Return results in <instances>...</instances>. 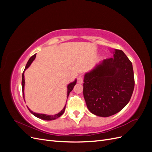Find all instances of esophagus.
<instances>
[{
	"label": "esophagus",
	"instance_id": "obj_1",
	"mask_svg": "<svg viewBox=\"0 0 152 152\" xmlns=\"http://www.w3.org/2000/svg\"><path fill=\"white\" fill-rule=\"evenodd\" d=\"M77 83H79L80 84L83 83V77L80 75L77 78Z\"/></svg>",
	"mask_w": 152,
	"mask_h": 152
}]
</instances>
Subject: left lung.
Instances as JSON below:
<instances>
[{"label":"left lung","mask_w":152,"mask_h":152,"mask_svg":"<svg viewBox=\"0 0 152 152\" xmlns=\"http://www.w3.org/2000/svg\"><path fill=\"white\" fill-rule=\"evenodd\" d=\"M84 75L83 94L87 108L95 115L116 114L129 102L134 87L132 63L121 50Z\"/></svg>","instance_id":"left-lung-1"}]
</instances>
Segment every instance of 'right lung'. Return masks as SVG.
Instances as JSON below:
<instances>
[{
    "label": "right lung",
    "mask_w": 152,
    "mask_h": 152,
    "mask_svg": "<svg viewBox=\"0 0 152 152\" xmlns=\"http://www.w3.org/2000/svg\"><path fill=\"white\" fill-rule=\"evenodd\" d=\"M35 57H36V54H35L34 55H33L30 59L28 61V62H27L26 65V66H25V70L23 71V74H22V82H21V86H22V91H23V99L25 101V92H24V89H25V75H24V73L25 72V70H26L27 68H28L30 65L32 63V62H33L34 61V59H35ZM77 83V79H75L74 81L72 82H70V84H68V86H67V98L68 97L69 94H70V92L73 90V87H74L75 86ZM65 107H66V104L65 107H64V108H63L62 110H61V112H59V113L55 114V115H46V114H44V113H35V112H32L31 110L30 109H29L28 108V110L30 112V113L31 114H33L34 116H35L36 117H37L39 118H40L42 119V120H44V121H53V120H55V119L58 118L60 117L61 115H62L64 113V112H65Z\"/></svg>",
    "instance_id": "add662e5"
}]
</instances>
